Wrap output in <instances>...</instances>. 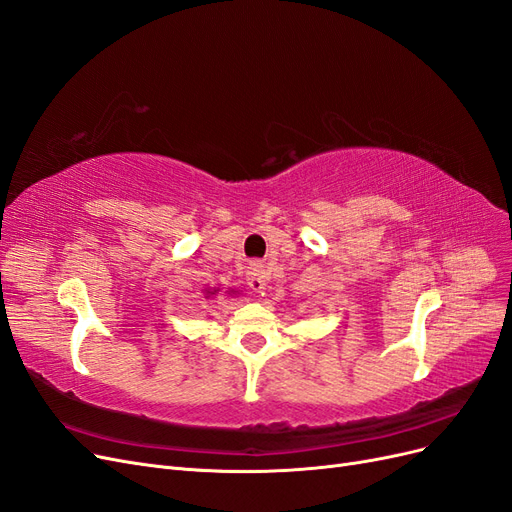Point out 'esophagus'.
I'll list each match as a JSON object with an SVG mask.
<instances>
[{
    "label": "esophagus",
    "mask_w": 512,
    "mask_h": 512,
    "mask_svg": "<svg viewBox=\"0 0 512 512\" xmlns=\"http://www.w3.org/2000/svg\"><path fill=\"white\" fill-rule=\"evenodd\" d=\"M248 286L254 292L264 290L267 286V271H264V264L260 260H252L250 267H248Z\"/></svg>",
    "instance_id": "esophagus-1"
}]
</instances>
